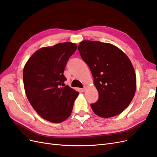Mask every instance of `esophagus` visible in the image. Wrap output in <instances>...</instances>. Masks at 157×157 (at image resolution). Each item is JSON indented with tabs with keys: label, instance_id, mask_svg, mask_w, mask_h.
Masks as SVG:
<instances>
[{
	"label": "esophagus",
	"instance_id": "34e87169",
	"mask_svg": "<svg viewBox=\"0 0 157 157\" xmlns=\"http://www.w3.org/2000/svg\"><path fill=\"white\" fill-rule=\"evenodd\" d=\"M86 90H87V86H84V87L82 89V91L83 92H85V91H86Z\"/></svg>",
	"mask_w": 157,
	"mask_h": 157
}]
</instances>
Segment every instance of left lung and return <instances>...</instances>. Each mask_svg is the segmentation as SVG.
I'll use <instances>...</instances> for the list:
<instances>
[{
	"label": "left lung",
	"mask_w": 157,
	"mask_h": 157,
	"mask_svg": "<svg viewBox=\"0 0 157 157\" xmlns=\"http://www.w3.org/2000/svg\"><path fill=\"white\" fill-rule=\"evenodd\" d=\"M78 51L91 71L98 99L91 104L94 113L108 118L130 104L136 90V75L128 56L113 44L82 41Z\"/></svg>",
	"instance_id": "1"
}]
</instances>
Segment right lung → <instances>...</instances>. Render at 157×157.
Segmentation results:
<instances>
[{
    "label": "right lung",
    "instance_id": "1",
    "mask_svg": "<svg viewBox=\"0 0 157 157\" xmlns=\"http://www.w3.org/2000/svg\"><path fill=\"white\" fill-rule=\"evenodd\" d=\"M77 48L71 42L44 47L35 52L25 63L24 86L27 98L37 113L52 123L70 116L79 92L66 86L64 71L67 61Z\"/></svg>",
    "mask_w": 157,
    "mask_h": 157
}]
</instances>
